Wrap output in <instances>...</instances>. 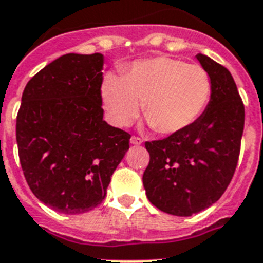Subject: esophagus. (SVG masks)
<instances>
[{"label":"esophagus","instance_id":"1","mask_svg":"<svg viewBox=\"0 0 263 263\" xmlns=\"http://www.w3.org/2000/svg\"><path fill=\"white\" fill-rule=\"evenodd\" d=\"M131 143L132 145H140V143H142V139H140V138H138V136H132Z\"/></svg>","mask_w":263,"mask_h":263}]
</instances>
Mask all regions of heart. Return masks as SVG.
Masks as SVG:
<instances>
[{"label": "heart", "instance_id": "1", "mask_svg": "<svg viewBox=\"0 0 263 263\" xmlns=\"http://www.w3.org/2000/svg\"><path fill=\"white\" fill-rule=\"evenodd\" d=\"M211 93V78L203 66L170 56L138 60L123 77L106 74L100 87L103 107L114 125H131L142 103L145 118L163 135L192 127L207 109Z\"/></svg>", "mask_w": 263, "mask_h": 263}]
</instances>
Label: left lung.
<instances>
[{
    "label": "left lung",
    "instance_id": "obj_1",
    "mask_svg": "<svg viewBox=\"0 0 263 263\" xmlns=\"http://www.w3.org/2000/svg\"><path fill=\"white\" fill-rule=\"evenodd\" d=\"M211 78L207 109L185 131L146 142L150 161L143 172L149 201L160 211L190 216L225 193L237 167L244 129V105L232 74L198 53Z\"/></svg>",
    "mask_w": 263,
    "mask_h": 263
}]
</instances>
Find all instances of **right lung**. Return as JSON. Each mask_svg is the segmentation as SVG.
I'll return each instance as SVG.
<instances>
[{"instance_id":"add662e5","label":"right lung","mask_w":263,"mask_h":263,"mask_svg":"<svg viewBox=\"0 0 263 263\" xmlns=\"http://www.w3.org/2000/svg\"><path fill=\"white\" fill-rule=\"evenodd\" d=\"M103 55L67 53L26 85L16 142L34 196L62 214L98 207L129 149L128 132L103 120Z\"/></svg>"}]
</instances>
